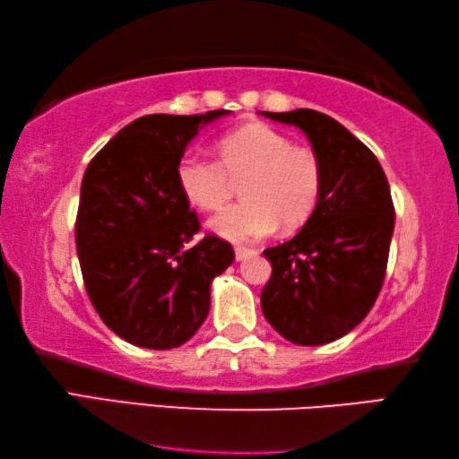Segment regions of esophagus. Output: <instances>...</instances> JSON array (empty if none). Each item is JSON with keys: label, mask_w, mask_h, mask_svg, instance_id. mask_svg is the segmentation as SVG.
<instances>
[{"label": "esophagus", "mask_w": 459, "mask_h": 459, "mask_svg": "<svg viewBox=\"0 0 459 459\" xmlns=\"http://www.w3.org/2000/svg\"><path fill=\"white\" fill-rule=\"evenodd\" d=\"M254 254H256V250H252V247H244V246L236 247V260L238 262L250 258V256H254Z\"/></svg>", "instance_id": "34e87169"}]
</instances>
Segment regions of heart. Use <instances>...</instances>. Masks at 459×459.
<instances>
[{"instance_id":"heart-1","label":"heart","mask_w":459,"mask_h":459,"mask_svg":"<svg viewBox=\"0 0 459 459\" xmlns=\"http://www.w3.org/2000/svg\"><path fill=\"white\" fill-rule=\"evenodd\" d=\"M220 160L186 150L177 162V183L191 205L220 209L242 183V201L212 217L209 230L244 244L273 236L279 225L292 230L313 215L319 203L323 170L317 156L295 148L273 127L252 124L217 142Z\"/></svg>"}]
</instances>
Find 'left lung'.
<instances>
[{
    "label": "left lung",
    "mask_w": 459,
    "mask_h": 459,
    "mask_svg": "<svg viewBox=\"0 0 459 459\" xmlns=\"http://www.w3.org/2000/svg\"><path fill=\"white\" fill-rule=\"evenodd\" d=\"M309 138L321 162L319 203L299 234L264 250L273 276L260 303L266 321L297 345H323L350 333L385 281L394 207L385 170L333 117L315 109L273 114Z\"/></svg>",
    "instance_id": "obj_1"
}]
</instances>
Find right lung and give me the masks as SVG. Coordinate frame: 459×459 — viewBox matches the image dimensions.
<instances>
[{"label": "right lung", "instance_id": "add662e5", "mask_svg": "<svg viewBox=\"0 0 459 459\" xmlns=\"http://www.w3.org/2000/svg\"><path fill=\"white\" fill-rule=\"evenodd\" d=\"M144 116L89 162L81 185L77 254L89 299L111 332L138 348L191 340L212 307V282L231 262L228 242L199 231L178 189L177 162L197 134L230 116Z\"/></svg>", "mask_w": 459, "mask_h": 459}]
</instances>
